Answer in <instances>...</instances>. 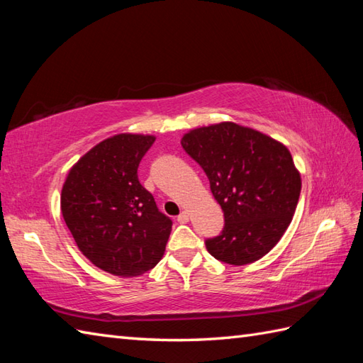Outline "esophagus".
I'll return each mask as SVG.
<instances>
[{
	"label": "esophagus",
	"mask_w": 363,
	"mask_h": 363,
	"mask_svg": "<svg viewBox=\"0 0 363 363\" xmlns=\"http://www.w3.org/2000/svg\"><path fill=\"white\" fill-rule=\"evenodd\" d=\"M177 223H181V225H186V223H189V213L186 211L177 215Z\"/></svg>",
	"instance_id": "esophagus-1"
}]
</instances>
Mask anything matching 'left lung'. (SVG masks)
Wrapping results in <instances>:
<instances>
[{"label":"left lung","mask_w":363,"mask_h":363,"mask_svg":"<svg viewBox=\"0 0 363 363\" xmlns=\"http://www.w3.org/2000/svg\"><path fill=\"white\" fill-rule=\"evenodd\" d=\"M182 148L204 169L225 228L206 248L215 259L246 265L281 240L295 215L301 174L287 146L233 121L189 130Z\"/></svg>","instance_id":"left-lung-1"}]
</instances>
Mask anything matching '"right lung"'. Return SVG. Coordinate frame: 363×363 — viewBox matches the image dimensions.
Segmentation results:
<instances>
[{"instance_id":"right-lung-1","label":"right lung","mask_w":363,"mask_h":363,"mask_svg":"<svg viewBox=\"0 0 363 363\" xmlns=\"http://www.w3.org/2000/svg\"><path fill=\"white\" fill-rule=\"evenodd\" d=\"M154 135L117 134L94 146L68 172L60 211L79 251L104 272L130 277L157 265L172 233L137 176Z\"/></svg>"}]
</instances>
